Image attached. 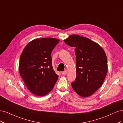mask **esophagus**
<instances>
[{
  "label": "esophagus",
  "instance_id": "1",
  "mask_svg": "<svg viewBox=\"0 0 123 123\" xmlns=\"http://www.w3.org/2000/svg\"><path fill=\"white\" fill-rule=\"evenodd\" d=\"M67 73V71H63V72H62V75H66Z\"/></svg>",
  "mask_w": 123,
  "mask_h": 123
}]
</instances>
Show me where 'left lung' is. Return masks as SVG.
I'll return each instance as SVG.
<instances>
[{
  "label": "left lung",
  "instance_id": "8db88e82",
  "mask_svg": "<svg viewBox=\"0 0 123 123\" xmlns=\"http://www.w3.org/2000/svg\"><path fill=\"white\" fill-rule=\"evenodd\" d=\"M64 42L75 48L76 77L72 87L80 96L88 97L101 86L105 79L108 71L106 53L98 43L79 35H71Z\"/></svg>",
  "mask_w": 123,
  "mask_h": 123
}]
</instances>
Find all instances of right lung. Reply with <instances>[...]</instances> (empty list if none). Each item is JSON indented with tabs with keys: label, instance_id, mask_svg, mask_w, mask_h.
Masks as SVG:
<instances>
[{
	"label": "right lung",
	"instance_id": "1",
	"mask_svg": "<svg viewBox=\"0 0 123 123\" xmlns=\"http://www.w3.org/2000/svg\"><path fill=\"white\" fill-rule=\"evenodd\" d=\"M54 38L35 39L21 54L19 70L25 85L33 94L42 96L50 92L58 78L52 65V51L59 43Z\"/></svg>",
	"mask_w": 123,
	"mask_h": 123
}]
</instances>
